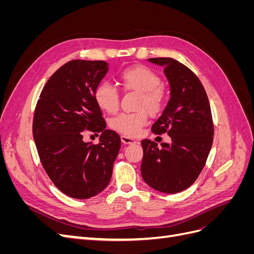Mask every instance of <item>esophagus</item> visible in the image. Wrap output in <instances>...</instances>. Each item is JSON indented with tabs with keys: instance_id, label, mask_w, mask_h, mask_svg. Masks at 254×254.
Returning a JSON list of instances; mask_svg holds the SVG:
<instances>
[{
	"instance_id": "34e87169",
	"label": "esophagus",
	"mask_w": 254,
	"mask_h": 254,
	"mask_svg": "<svg viewBox=\"0 0 254 254\" xmlns=\"http://www.w3.org/2000/svg\"><path fill=\"white\" fill-rule=\"evenodd\" d=\"M121 140H122V142L124 143V144H134V143H137L136 140L132 139V137H130V136L124 135V134L121 135Z\"/></svg>"
}]
</instances>
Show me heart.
<instances>
[{
	"label": "heart",
	"mask_w": 254,
	"mask_h": 254,
	"mask_svg": "<svg viewBox=\"0 0 254 254\" xmlns=\"http://www.w3.org/2000/svg\"><path fill=\"white\" fill-rule=\"evenodd\" d=\"M119 81L126 91L139 92L135 112L121 113L110 121V127L122 134L135 136L147 124L148 113L158 115L165 108L168 93L160 84V76L145 65H133L122 70ZM94 99L99 108L107 113H115L120 108V93L108 82H102L94 90Z\"/></svg>",
	"instance_id": "b5f03b06"
}]
</instances>
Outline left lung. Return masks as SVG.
I'll return each instance as SVG.
<instances>
[{"label":"left lung","instance_id":"1","mask_svg":"<svg viewBox=\"0 0 254 254\" xmlns=\"http://www.w3.org/2000/svg\"><path fill=\"white\" fill-rule=\"evenodd\" d=\"M164 66L170 81L171 99L153 123L155 134L167 133L172 143L143 140L141 174L156 190L175 194L190 188L200 175L209 156L214 134L211 107L196 74L173 58H149Z\"/></svg>","mask_w":254,"mask_h":254}]
</instances>
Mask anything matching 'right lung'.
Here are the masks:
<instances>
[{
    "mask_svg": "<svg viewBox=\"0 0 254 254\" xmlns=\"http://www.w3.org/2000/svg\"><path fill=\"white\" fill-rule=\"evenodd\" d=\"M108 71L103 60H71L60 66L38 99L33 135L41 164L64 194L88 199L108 186L121 137L106 129L94 90ZM101 133L100 144L86 143L83 134Z\"/></svg>",
    "mask_w": 254,
    "mask_h": 254,
    "instance_id": "1",
    "label": "right lung"
}]
</instances>
